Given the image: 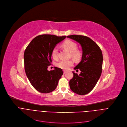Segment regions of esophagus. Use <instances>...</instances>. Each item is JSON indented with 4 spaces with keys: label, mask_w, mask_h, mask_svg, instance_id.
I'll use <instances>...</instances> for the list:
<instances>
[{
    "label": "esophagus",
    "mask_w": 127,
    "mask_h": 127,
    "mask_svg": "<svg viewBox=\"0 0 127 127\" xmlns=\"http://www.w3.org/2000/svg\"><path fill=\"white\" fill-rule=\"evenodd\" d=\"M66 73V70H64V73L65 74V73Z\"/></svg>",
    "instance_id": "1"
}]
</instances>
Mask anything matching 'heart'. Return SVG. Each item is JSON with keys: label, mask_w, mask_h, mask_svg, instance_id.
Masks as SVG:
<instances>
[{"label": "heart", "mask_w": 127, "mask_h": 127, "mask_svg": "<svg viewBox=\"0 0 127 127\" xmlns=\"http://www.w3.org/2000/svg\"><path fill=\"white\" fill-rule=\"evenodd\" d=\"M63 46L68 52H70L71 57L75 60H80L82 58V52L80 49H77V44L75 42L70 40H66L62 44ZM58 49L57 47L53 48L52 56V57L56 60L58 59ZM74 64L73 60H62L61 61L57 64V66L63 69H68L71 66H72Z\"/></svg>", "instance_id": "obj_1"}]
</instances>
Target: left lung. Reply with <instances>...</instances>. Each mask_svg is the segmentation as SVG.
Returning <instances> with one entry per match:
<instances>
[{
  "mask_svg": "<svg viewBox=\"0 0 127 127\" xmlns=\"http://www.w3.org/2000/svg\"><path fill=\"white\" fill-rule=\"evenodd\" d=\"M80 43L83 49L81 62L74 69L81 72L80 74L74 73L69 81L71 90L78 95L89 93L95 87L102 71L103 54L98 45L88 36L71 35L66 36Z\"/></svg>",
  "mask_w": 127,
  "mask_h": 127,
  "instance_id": "obj_1",
  "label": "left lung"
}]
</instances>
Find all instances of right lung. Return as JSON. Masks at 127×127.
<instances>
[{"label": "right lung", "instance_id": "1", "mask_svg": "<svg viewBox=\"0 0 127 127\" xmlns=\"http://www.w3.org/2000/svg\"><path fill=\"white\" fill-rule=\"evenodd\" d=\"M65 36L41 34L34 38L24 53V69L27 77L33 87L41 93L54 91L63 74L62 69L55 67L48 71L52 64V52L55 46L65 39Z\"/></svg>", "mask_w": 127, "mask_h": 127}]
</instances>
